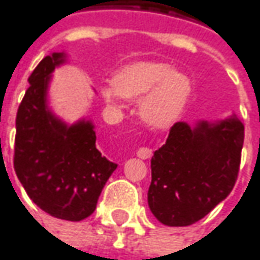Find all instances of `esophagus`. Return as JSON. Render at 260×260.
Segmentation results:
<instances>
[{
	"mask_svg": "<svg viewBox=\"0 0 260 260\" xmlns=\"http://www.w3.org/2000/svg\"><path fill=\"white\" fill-rule=\"evenodd\" d=\"M137 155H138L140 158H142V160H147V158H150L152 155V150L151 148H147V147H142V148H140V150L137 151Z\"/></svg>",
	"mask_w": 260,
	"mask_h": 260,
	"instance_id": "obj_1",
	"label": "esophagus"
}]
</instances>
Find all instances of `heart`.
<instances>
[{
    "label": "heart",
    "instance_id": "heart-1",
    "mask_svg": "<svg viewBox=\"0 0 260 260\" xmlns=\"http://www.w3.org/2000/svg\"><path fill=\"white\" fill-rule=\"evenodd\" d=\"M103 99L112 106L126 99H142L140 116L152 128H167L182 115L190 94V81L186 75L173 71L169 63H129L119 70L113 81L100 85Z\"/></svg>",
    "mask_w": 260,
    "mask_h": 260
}]
</instances>
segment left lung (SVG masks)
Instances as JSON below:
<instances>
[{"label":"left lung","instance_id":"8db88e82","mask_svg":"<svg viewBox=\"0 0 260 260\" xmlns=\"http://www.w3.org/2000/svg\"><path fill=\"white\" fill-rule=\"evenodd\" d=\"M244 125L236 115L195 126L176 122L151 158L148 207L164 225L204 218L230 195L237 180Z\"/></svg>","mask_w":260,"mask_h":260}]
</instances>
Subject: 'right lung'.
<instances>
[{"label": "right lung", "mask_w": 260, "mask_h": 260, "mask_svg": "<svg viewBox=\"0 0 260 260\" xmlns=\"http://www.w3.org/2000/svg\"><path fill=\"white\" fill-rule=\"evenodd\" d=\"M65 53L45 56L28 77L16 118L14 170L28 198L55 218L81 221L94 212L97 199L118 164L96 148L91 120L73 125L48 106V88Z\"/></svg>", "instance_id": "right-lung-1"}]
</instances>
